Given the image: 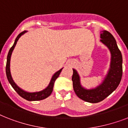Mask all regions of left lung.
I'll return each instance as SVG.
<instances>
[{
	"label": "left lung",
	"mask_w": 128,
	"mask_h": 128,
	"mask_svg": "<svg viewBox=\"0 0 128 128\" xmlns=\"http://www.w3.org/2000/svg\"><path fill=\"white\" fill-rule=\"evenodd\" d=\"M100 42L105 45L111 54L110 68L101 84L87 89L83 87L76 70L73 69L72 82L75 93L78 98L90 103H98L110 95L118 88L122 76V55L114 37L106 30L100 33Z\"/></svg>",
	"instance_id": "obj_1"
}]
</instances>
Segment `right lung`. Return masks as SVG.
Here are the masks:
<instances>
[{
  "mask_svg": "<svg viewBox=\"0 0 128 128\" xmlns=\"http://www.w3.org/2000/svg\"><path fill=\"white\" fill-rule=\"evenodd\" d=\"M26 30H24L20 33L17 37L14 40V43L13 44V46L10 48V49L9 50L8 54L7 56V60H6V74L7 79L8 80L9 83L12 86V87L14 88L15 91L18 94L19 96H20L21 97L23 98L24 99L28 100V101H38V100H44L46 98H48L49 96L52 94V91H53V87H54V84L55 80H56V78H58L59 75H60V72L63 69V68H61L60 70L57 71L54 74V75L52 76V78L50 81V83L48 84V86L45 88V89L41 90L39 92H28L22 90L20 87H18L16 85V84L14 82L12 76H11L10 73V58L12 53L13 52V50L18 40V39L20 38V37L22 35L24 34L26 32Z\"/></svg>",
  "mask_w": 128,
  "mask_h": 128,
  "instance_id": "right-lung-1",
  "label": "right lung"
}]
</instances>
